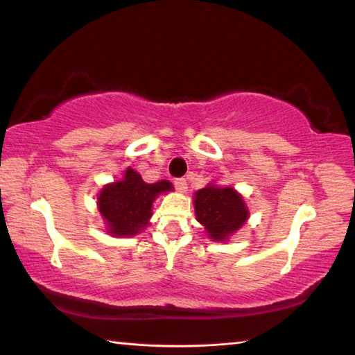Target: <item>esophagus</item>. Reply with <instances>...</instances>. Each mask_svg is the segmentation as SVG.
I'll use <instances>...</instances> for the list:
<instances>
[{"mask_svg":"<svg viewBox=\"0 0 355 355\" xmlns=\"http://www.w3.org/2000/svg\"><path fill=\"white\" fill-rule=\"evenodd\" d=\"M173 186H175L177 191H180V192H186V189H188V184H186V180L184 178H175V180H173Z\"/></svg>","mask_w":355,"mask_h":355,"instance_id":"esophagus-1","label":"esophagus"}]
</instances>
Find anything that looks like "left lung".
Here are the masks:
<instances>
[{"label":"left lung","mask_w":355,"mask_h":355,"mask_svg":"<svg viewBox=\"0 0 355 355\" xmlns=\"http://www.w3.org/2000/svg\"><path fill=\"white\" fill-rule=\"evenodd\" d=\"M196 217L212 241L228 239L248 218L242 197L233 188L208 186L196 192Z\"/></svg>","instance_id":"left-lung-1"}]
</instances>
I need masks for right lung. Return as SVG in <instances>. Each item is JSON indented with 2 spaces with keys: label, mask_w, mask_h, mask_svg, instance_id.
Returning <instances> with one entry per match:
<instances>
[{
  "label": "right lung",
  "mask_w": 355,
  "mask_h": 355,
  "mask_svg": "<svg viewBox=\"0 0 355 355\" xmlns=\"http://www.w3.org/2000/svg\"><path fill=\"white\" fill-rule=\"evenodd\" d=\"M171 189L167 180L147 184L138 172L128 167L124 180L105 186L98 198L108 231L114 236H135L149 223L155 197Z\"/></svg>",
  "instance_id": "obj_1"
}]
</instances>
